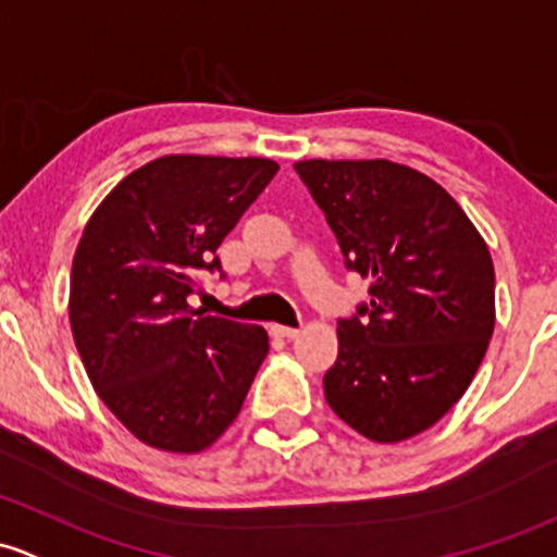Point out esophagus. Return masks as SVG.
Listing matches in <instances>:
<instances>
[{
    "label": "esophagus",
    "mask_w": 557,
    "mask_h": 557,
    "mask_svg": "<svg viewBox=\"0 0 557 557\" xmlns=\"http://www.w3.org/2000/svg\"><path fill=\"white\" fill-rule=\"evenodd\" d=\"M272 333H274V336H280V338H298V336H301V331H298V327H288V325H272Z\"/></svg>",
    "instance_id": "34e87169"
}]
</instances>
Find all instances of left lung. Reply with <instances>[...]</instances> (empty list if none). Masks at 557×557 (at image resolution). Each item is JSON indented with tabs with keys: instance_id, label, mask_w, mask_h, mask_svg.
<instances>
[{
	"instance_id": "1",
	"label": "left lung",
	"mask_w": 557,
	"mask_h": 557,
	"mask_svg": "<svg viewBox=\"0 0 557 557\" xmlns=\"http://www.w3.org/2000/svg\"><path fill=\"white\" fill-rule=\"evenodd\" d=\"M298 178L325 213L371 301L338 320L325 400L376 443L430 430L465 395L494 333V261L459 202L389 160H304Z\"/></svg>"
}]
</instances>
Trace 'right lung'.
Listing matches in <instances>:
<instances>
[{
	"label": "right lung",
	"mask_w": 557,
	"mask_h": 557,
	"mask_svg": "<svg viewBox=\"0 0 557 557\" xmlns=\"http://www.w3.org/2000/svg\"><path fill=\"white\" fill-rule=\"evenodd\" d=\"M280 171L263 157L168 154L122 178L87 221L69 320L98 397L140 443L213 446L269 352L261 325L195 312L200 272Z\"/></svg>",
	"instance_id": "obj_1"
}]
</instances>
